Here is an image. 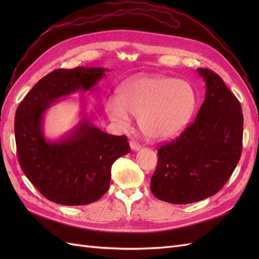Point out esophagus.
Returning <instances> with one entry per match:
<instances>
[{"label":"esophagus","instance_id":"esophagus-1","mask_svg":"<svg viewBox=\"0 0 259 259\" xmlns=\"http://www.w3.org/2000/svg\"><path fill=\"white\" fill-rule=\"evenodd\" d=\"M130 146H131V149H132L133 151H138L139 149H140V145H138V144H136L134 142H132Z\"/></svg>","mask_w":259,"mask_h":259}]
</instances>
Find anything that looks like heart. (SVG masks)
<instances>
[{"label":"heart","mask_w":259,"mask_h":259,"mask_svg":"<svg viewBox=\"0 0 259 259\" xmlns=\"http://www.w3.org/2000/svg\"><path fill=\"white\" fill-rule=\"evenodd\" d=\"M197 105V92L188 81L145 75L125 84L120 97H109L106 109L117 123H126L131 112L139 117L140 127L148 137L169 139L186 128Z\"/></svg>","instance_id":"heart-1"}]
</instances>
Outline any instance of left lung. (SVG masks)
<instances>
[{
    "instance_id": "left-lung-1",
    "label": "left lung",
    "mask_w": 259,
    "mask_h": 259,
    "mask_svg": "<svg viewBox=\"0 0 259 259\" xmlns=\"http://www.w3.org/2000/svg\"><path fill=\"white\" fill-rule=\"evenodd\" d=\"M197 72L205 82V100L195 121L158 150L150 189L155 198L188 204L211 197L228 182L240 160L242 108L223 79L208 69Z\"/></svg>"
}]
</instances>
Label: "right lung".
I'll return each mask as SVG.
<instances>
[{
    "label": "right lung",
    "instance_id": "add662e5",
    "mask_svg": "<svg viewBox=\"0 0 259 259\" xmlns=\"http://www.w3.org/2000/svg\"><path fill=\"white\" fill-rule=\"evenodd\" d=\"M105 68L58 69L45 75L19 104L15 138L20 167L42 195L61 205H86L110 186L111 166L131 151L125 136H112L86 117L88 101L80 98L81 120L59 138L44 134L49 109L76 92L97 91Z\"/></svg>",
    "mask_w": 259,
    "mask_h": 259
}]
</instances>
